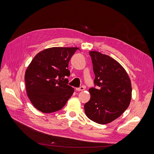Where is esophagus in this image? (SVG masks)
<instances>
[{"mask_svg":"<svg viewBox=\"0 0 154 154\" xmlns=\"http://www.w3.org/2000/svg\"><path fill=\"white\" fill-rule=\"evenodd\" d=\"M85 88L84 86H81L79 88H77L76 90V91H83V90H85Z\"/></svg>","mask_w":154,"mask_h":154,"instance_id":"esophagus-1","label":"esophagus"}]
</instances>
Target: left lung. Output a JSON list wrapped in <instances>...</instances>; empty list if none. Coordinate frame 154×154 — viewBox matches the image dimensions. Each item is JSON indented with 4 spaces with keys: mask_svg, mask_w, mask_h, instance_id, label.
<instances>
[{
    "mask_svg": "<svg viewBox=\"0 0 154 154\" xmlns=\"http://www.w3.org/2000/svg\"><path fill=\"white\" fill-rule=\"evenodd\" d=\"M99 88L89 90L91 98L85 103L88 118L105 125L118 119L128 107L131 99V83L126 70L112 57L98 51L89 52Z\"/></svg>",
    "mask_w": 154,
    "mask_h": 154,
    "instance_id": "obj_1",
    "label": "left lung"
}]
</instances>
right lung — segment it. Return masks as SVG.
Listing matches in <instances>:
<instances>
[{
	"label": "right lung",
	"instance_id": "right-lung-1",
	"mask_svg": "<svg viewBox=\"0 0 154 154\" xmlns=\"http://www.w3.org/2000/svg\"><path fill=\"white\" fill-rule=\"evenodd\" d=\"M78 48L53 47L36 54L25 72L26 90L33 106L42 113L60 110L75 90L64 78L70 75L68 63Z\"/></svg>",
	"mask_w": 154,
	"mask_h": 154
}]
</instances>
